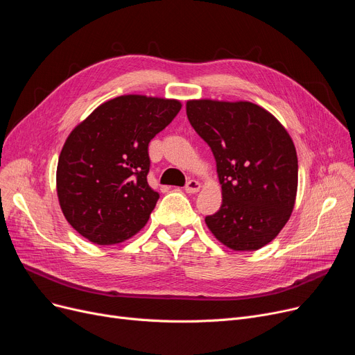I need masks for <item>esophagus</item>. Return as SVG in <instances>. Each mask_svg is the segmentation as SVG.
I'll use <instances>...</instances> for the list:
<instances>
[{"instance_id": "obj_1", "label": "esophagus", "mask_w": 355, "mask_h": 355, "mask_svg": "<svg viewBox=\"0 0 355 355\" xmlns=\"http://www.w3.org/2000/svg\"><path fill=\"white\" fill-rule=\"evenodd\" d=\"M199 189H200V183L195 179H191L187 183V187H184V191H187L188 193H196V192H199Z\"/></svg>"}]
</instances>
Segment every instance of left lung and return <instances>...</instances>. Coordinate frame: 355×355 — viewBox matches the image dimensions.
<instances>
[{
	"label": "left lung",
	"instance_id": "obj_1",
	"mask_svg": "<svg viewBox=\"0 0 355 355\" xmlns=\"http://www.w3.org/2000/svg\"><path fill=\"white\" fill-rule=\"evenodd\" d=\"M191 125L211 147L223 205L205 223L234 251H254L289 221L297 192V156L275 115L248 101L191 99Z\"/></svg>",
	"mask_w": 355,
	"mask_h": 355
}]
</instances>
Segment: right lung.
I'll return each mask as SVG.
<instances>
[{
  "label": "right lung",
  "instance_id": "right-lung-1",
  "mask_svg": "<svg viewBox=\"0 0 355 355\" xmlns=\"http://www.w3.org/2000/svg\"><path fill=\"white\" fill-rule=\"evenodd\" d=\"M180 108L178 99L123 95L72 130L59 156L56 189L66 221L82 237L118 244L147 224L159 199L147 183L148 143Z\"/></svg>",
  "mask_w": 355,
  "mask_h": 355
}]
</instances>
